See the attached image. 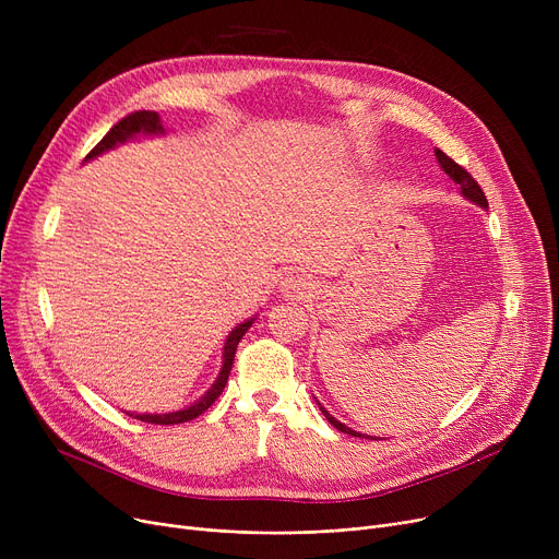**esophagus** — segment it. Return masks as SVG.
Wrapping results in <instances>:
<instances>
[{
  "instance_id": "34e87169",
  "label": "esophagus",
  "mask_w": 559,
  "mask_h": 559,
  "mask_svg": "<svg viewBox=\"0 0 559 559\" xmlns=\"http://www.w3.org/2000/svg\"><path fill=\"white\" fill-rule=\"evenodd\" d=\"M278 292L285 297V299H301L304 295H308L310 292V281L306 278V274H297L292 272L287 274L281 283H278Z\"/></svg>"
}]
</instances>
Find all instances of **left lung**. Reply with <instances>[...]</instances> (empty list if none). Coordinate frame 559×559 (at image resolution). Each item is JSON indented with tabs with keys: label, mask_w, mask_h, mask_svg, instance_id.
Returning <instances> with one entry per match:
<instances>
[{
	"label": "left lung",
	"mask_w": 559,
	"mask_h": 559,
	"mask_svg": "<svg viewBox=\"0 0 559 559\" xmlns=\"http://www.w3.org/2000/svg\"><path fill=\"white\" fill-rule=\"evenodd\" d=\"M435 158H437V163H439V167H442L447 174H449V179H453L457 186H460V194L464 197V199H468L472 203H476V205H480V209H487V199H485V192L480 190V186L474 181V176L468 174L464 167H460L453 158H449L444 152H439V150H435ZM319 405V409L321 413H324V417L329 419V424L331 426H335L337 430H342V432H346V435H354V437H367V439H373V437H369V435H362V432H358V430H354V428H348V426H344L342 421H337L329 409L321 405V403H317Z\"/></svg>",
	"instance_id": "obj_1"
}]
</instances>
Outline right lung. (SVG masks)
Here are the masks:
<instances>
[{
  "instance_id": "1",
  "label": "right lung",
  "mask_w": 559,
  "mask_h": 559,
  "mask_svg": "<svg viewBox=\"0 0 559 559\" xmlns=\"http://www.w3.org/2000/svg\"><path fill=\"white\" fill-rule=\"evenodd\" d=\"M140 135H144V138L165 135V127H163L160 115H158L156 110H135V112L127 115L124 120L117 122V124L102 138V142L95 146V150L85 156V163L97 158V156H102V154H106V152H110V150H115V146H120V144H124V142H131V140H135V138H140ZM253 321H255V317L245 319L242 324H238V326H235V329L228 333V337H226V342H224V350H222V369H219V373H217V378H215V383L211 385V390L205 392L201 399H197L194 403H190V405H186V407H181V409H174V413H163V415H150V413H146V415H144V413L138 415V413H127V415L133 417V419L144 421V424H160V426H174V424L192 421V419H197L199 415H203L205 409H209V407L217 401V396L224 392L228 373H230V367H233V360H235V350H238L240 340H242L245 333L251 329Z\"/></svg>"
}]
</instances>
